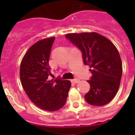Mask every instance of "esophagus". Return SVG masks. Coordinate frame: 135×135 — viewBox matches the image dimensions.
<instances>
[{
  "label": "esophagus",
  "instance_id": "1",
  "mask_svg": "<svg viewBox=\"0 0 135 135\" xmlns=\"http://www.w3.org/2000/svg\"><path fill=\"white\" fill-rule=\"evenodd\" d=\"M79 82H80V80L78 79V78H75V79L71 80V83H78Z\"/></svg>",
  "mask_w": 135,
  "mask_h": 135
}]
</instances>
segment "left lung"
Listing matches in <instances>:
<instances>
[{
    "label": "left lung",
    "mask_w": 135,
    "mask_h": 135,
    "mask_svg": "<svg viewBox=\"0 0 135 135\" xmlns=\"http://www.w3.org/2000/svg\"><path fill=\"white\" fill-rule=\"evenodd\" d=\"M66 38L82 53L85 65L90 66V89L85 94L88 104L100 107L115 96L123 73L119 52L111 41L97 33H69Z\"/></svg>",
    "instance_id": "obj_1"
}]
</instances>
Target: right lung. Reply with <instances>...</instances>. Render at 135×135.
<instances>
[{
    "mask_svg": "<svg viewBox=\"0 0 135 135\" xmlns=\"http://www.w3.org/2000/svg\"><path fill=\"white\" fill-rule=\"evenodd\" d=\"M55 38L38 41L28 49L20 65V80L31 101L45 111H55L64 106L71 83L52 74L49 66L51 48Z\"/></svg>",
    "mask_w": 135,
    "mask_h": 135,
    "instance_id": "obj_1",
    "label": "right lung"
}]
</instances>
